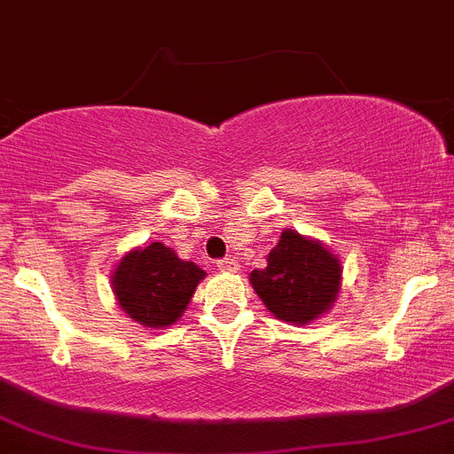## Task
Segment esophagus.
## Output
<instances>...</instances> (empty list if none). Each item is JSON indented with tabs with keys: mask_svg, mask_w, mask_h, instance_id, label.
<instances>
[{
	"mask_svg": "<svg viewBox=\"0 0 454 454\" xmlns=\"http://www.w3.org/2000/svg\"><path fill=\"white\" fill-rule=\"evenodd\" d=\"M217 267L222 269V271H237L239 264H237L235 260H231V257H223V260H217Z\"/></svg>",
	"mask_w": 454,
	"mask_h": 454,
	"instance_id": "1",
	"label": "esophagus"
}]
</instances>
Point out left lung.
<instances>
[{"mask_svg": "<svg viewBox=\"0 0 454 454\" xmlns=\"http://www.w3.org/2000/svg\"><path fill=\"white\" fill-rule=\"evenodd\" d=\"M341 283V267L318 242L283 231L267 267L251 273V285L269 312L289 324H309L328 312Z\"/></svg>", "mask_w": 454, "mask_h": 454, "instance_id": "1", "label": "left lung"}]
</instances>
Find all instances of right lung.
I'll return each mask as SVG.
<instances>
[{"label": "right lung", "mask_w": 454, "mask_h": 454, "mask_svg": "<svg viewBox=\"0 0 454 454\" xmlns=\"http://www.w3.org/2000/svg\"><path fill=\"white\" fill-rule=\"evenodd\" d=\"M206 271L153 242L129 253L113 276L121 309L146 328L171 325L190 303Z\"/></svg>", "instance_id": "1"}]
</instances>
